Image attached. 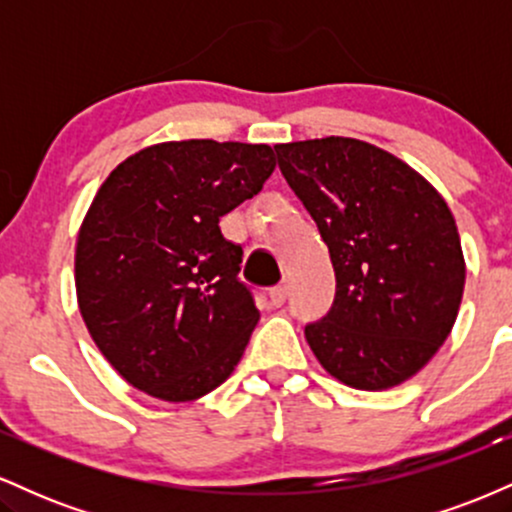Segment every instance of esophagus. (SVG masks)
Wrapping results in <instances>:
<instances>
[{
  "mask_svg": "<svg viewBox=\"0 0 512 512\" xmlns=\"http://www.w3.org/2000/svg\"><path fill=\"white\" fill-rule=\"evenodd\" d=\"M269 298H272V305H276V308H279V305H284L286 298H289V286H286V284L274 286V289L269 291Z\"/></svg>",
  "mask_w": 512,
  "mask_h": 512,
  "instance_id": "1",
  "label": "esophagus"
}]
</instances>
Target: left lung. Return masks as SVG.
<instances>
[{
	"instance_id": "obj_1",
	"label": "left lung",
	"mask_w": 512,
	"mask_h": 512,
	"mask_svg": "<svg viewBox=\"0 0 512 512\" xmlns=\"http://www.w3.org/2000/svg\"><path fill=\"white\" fill-rule=\"evenodd\" d=\"M274 149L337 276L332 308L305 325L310 349L358 390L404 383L448 339L460 310L464 257L448 204L407 163L358 139Z\"/></svg>"
}]
</instances>
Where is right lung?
<instances>
[{
  "mask_svg": "<svg viewBox=\"0 0 512 512\" xmlns=\"http://www.w3.org/2000/svg\"><path fill=\"white\" fill-rule=\"evenodd\" d=\"M274 166L267 144L190 139L142 149L101 185L76 243V298L129 385L190 402L238 366L260 310L219 219Z\"/></svg>",
  "mask_w": 512,
  "mask_h": 512,
  "instance_id": "obj_1",
  "label": "right lung"
}]
</instances>
